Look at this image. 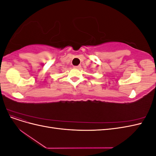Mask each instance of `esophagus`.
<instances>
[{
  "mask_svg": "<svg viewBox=\"0 0 156 156\" xmlns=\"http://www.w3.org/2000/svg\"><path fill=\"white\" fill-rule=\"evenodd\" d=\"M74 68H76V69H81V65H79V66H74Z\"/></svg>",
  "mask_w": 156,
  "mask_h": 156,
  "instance_id": "34e87169",
  "label": "esophagus"
}]
</instances>
